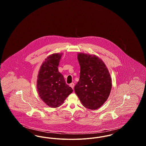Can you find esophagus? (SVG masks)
<instances>
[{"label":"esophagus","mask_w":146,"mask_h":146,"mask_svg":"<svg viewBox=\"0 0 146 146\" xmlns=\"http://www.w3.org/2000/svg\"><path fill=\"white\" fill-rule=\"evenodd\" d=\"M70 86L73 89H74V84L73 83H72L70 84Z\"/></svg>","instance_id":"1"}]
</instances>
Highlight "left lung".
<instances>
[{
	"label": "left lung",
	"mask_w": 146,
	"mask_h": 146,
	"mask_svg": "<svg viewBox=\"0 0 146 146\" xmlns=\"http://www.w3.org/2000/svg\"><path fill=\"white\" fill-rule=\"evenodd\" d=\"M80 78L74 91L84 107L91 110L100 108L107 101L111 89V79L102 60L95 55L78 54Z\"/></svg>",
	"instance_id": "left-lung-1"
}]
</instances>
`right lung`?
Masks as SVG:
<instances>
[{"label": "right lung", "instance_id": "1", "mask_svg": "<svg viewBox=\"0 0 146 146\" xmlns=\"http://www.w3.org/2000/svg\"><path fill=\"white\" fill-rule=\"evenodd\" d=\"M62 55V53L49 55L42 63L38 75V93L42 101L51 108L61 106L73 92L58 72V66Z\"/></svg>", "mask_w": 146, "mask_h": 146}]
</instances>
